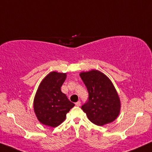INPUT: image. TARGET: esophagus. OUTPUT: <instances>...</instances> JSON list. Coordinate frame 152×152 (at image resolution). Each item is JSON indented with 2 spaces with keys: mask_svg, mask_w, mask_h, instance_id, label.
<instances>
[{
  "mask_svg": "<svg viewBox=\"0 0 152 152\" xmlns=\"http://www.w3.org/2000/svg\"><path fill=\"white\" fill-rule=\"evenodd\" d=\"M75 105H76V106H81V102H80L79 101H78V102L75 103Z\"/></svg>",
  "mask_w": 152,
  "mask_h": 152,
  "instance_id": "1",
  "label": "esophagus"
}]
</instances>
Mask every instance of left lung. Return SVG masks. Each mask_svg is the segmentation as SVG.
Here are the masks:
<instances>
[{"instance_id": "1", "label": "left lung", "mask_w": 152, "mask_h": 152, "mask_svg": "<svg viewBox=\"0 0 152 152\" xmlns=\"http://www.w3.org/2000/svg\"><path fill=\"white\" fill-rule=\"evenodd\" d=\"M81 78L88 93L87 102L81 109L92 123L103 126L114 121L120 112V100L114 85L100 71L82 72Z\"/></svg>"}]
</instances>
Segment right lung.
Here are the masks:
<instances>
[{"instance_id": "obj_1", "label": "right lung", "mask_w": 152, "mask_h": 152, "mask_svg": "<svg viewBox=\"0 0 152 152\" xmlns=\"http://www.w3.org/2000/svg\"><path fill=\"white\" fill-rule=\"evenodd\" d=\"M66 78V74L53 71L43 78L38 87L34 99V111L43 124L58 126L74 106L61 91Z\"/></svg>"}]
</instances>
